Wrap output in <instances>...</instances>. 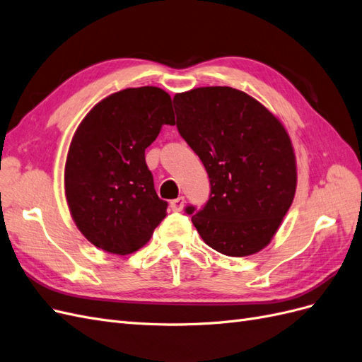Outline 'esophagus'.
I'll return each instance as SVG.
<instances>
[{"mask_svg": "<svg viewBox=\"0 0 362 362\" xmlns=\"http://www.w3.org/2000/svg\"><path fill=\"white\" fill-rule=\"evenodd\" d=\"M184 205H185V199L182 198V196H180V198L173 199V201L170 202V208H172V211H181L182 208H184Z\"/></svg>", "mask_w": 362, "mask_h": 362, "instance_id": "esophagus-1", "label": "esophagus"}]
</instances>
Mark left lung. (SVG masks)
<instances>
[{"label":"left lung","mask_w":362,"mask_h":362,"mask_svg":"<svg viewBox=\"0 0 362 362\" xmlns=\"http://www.w3.org/2000/svg\"><path fill=\"white\" fill-rule=\"evenodd\" d=\"M177 127L211 184L201 211H185L204 242L228 257L264 249L294 199L298 169L286 127L255 98L228 86L173 96Z\"/></svg>","instance_id":"left-lung-1"}]
</instances>
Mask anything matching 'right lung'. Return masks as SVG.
<instances>
[{
	"label": "right lung",
	"mask_w": 362,
	"mask_h": 362,
	"mask_svg": "<svg viewBox=\"0 0 362 362\" xmlns=\"http://www.w3.org/2000/svg\"><path fill=\"white\" fill-rule=\"evenodd\" d=\"M163 125H175L172 98L160 87H128L84 116L64 164V196L92 245L128 255L148 243L166 217L145 149Z\"/></svg>",
	"instance_id": "right-lung-1"
}]
</instances>
